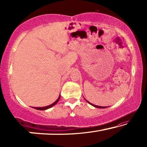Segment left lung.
<instances>
[{
    "label": "left lung",
    "instance_id": "1",
    "mask_svg": "<svg viewBox=\"0 0 147 147\" xmlns=\"http://www.w3.org/2000/svg\"><path fill=\"white\" fill-rule=\"evenodd\" d=\"M86 101H87V100H86ZM88 103H89L90 104H91L92 106H94V107H96V108H107V107H106V106H96V105H94V104H92V103H90V102H89L88 101H87Z\"/></svg>",
    "mask_w": 147,
    "mask_h": 147
}]
</instances>
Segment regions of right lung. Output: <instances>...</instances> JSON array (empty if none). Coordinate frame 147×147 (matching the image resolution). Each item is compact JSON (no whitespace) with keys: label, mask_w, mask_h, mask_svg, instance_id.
<instances>
[{"label":"right lung","mask_w":147,"mask_h":147,"mask_svg":"<svg viewBox=\"0 0 147 147\" xmlns=\"http://www.w3.org/2000/svg\"><path fill=\"white\" fill-rule=\"evenodd\" d=\"M59 99H60V95H59V98H57V100H56V101H55V102H53V104H51V105L45 106V107H33V108H35V109H37V110H47V109H48V108H51L52 106H53L54 105H55V104L57 103V102L59 101Z\"/></svg>","instance_id":"obj_1"}]
</instances>
